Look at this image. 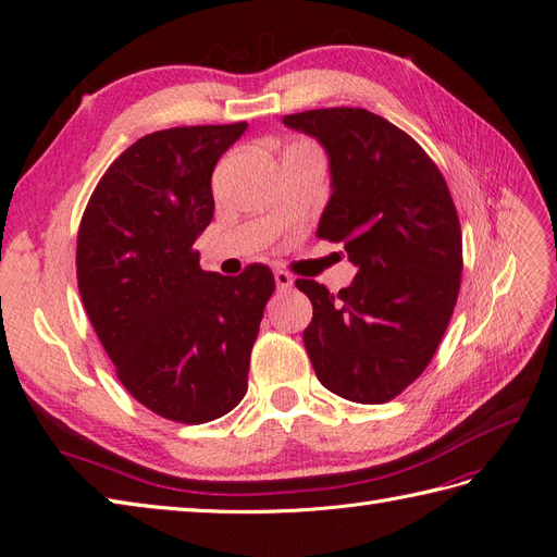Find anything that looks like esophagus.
<instances>
[{"label":"esophagus","mask_w":557,"mask_h":557,"mask_svg":"<svg viewBox=\"0 0 557 557\" xmlns=\"http://www.w3.org/2000/svg\"><path fill=\"white\" fill-rule=\"evenodd\" d=\"M274 278H276V288H278V290H288L290 285L295 283V278H293L288 272H285V269H276Z\"/></svg>","instance_id":"1"}]
</instances>
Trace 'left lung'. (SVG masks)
Wrapping results in <instances>:
<instances>
[{
  "label": "left lung",
  "instance_id": "left-lung-1",
  "mask_svg": "<svg viewBox=\"0 0 557 557\" xmlns=\"http://www.w3.org/2000/svg\"><path fill=\"white\" fill-rule=\"evenodd\" d=\"M283 123L327 150L332 197L315 234L344 242L358 267L339 295L295 281L313 305L305 346L315 376L344 399L391 401L425 372L458 301L462 230L448 185L418 141L367 109Z\"/></svg>",
  "mask_w": 557,
  "mask_h": 557
}]
</instances>
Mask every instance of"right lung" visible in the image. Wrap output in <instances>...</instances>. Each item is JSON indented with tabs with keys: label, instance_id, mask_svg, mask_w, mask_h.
I'll return each mask as SVG.
<instances>
[{
	"label": "right lung",
	"instance_id": "right-lung-1",
	"mask_svg": "<svg viewBox=\"0 0 557 557\" xmlns=\"http://www.w3.org/2000/svg\"><path fill=\"white\" fill-rule=\"evenodd\" d=\"M246 123L146 134L99 178L76 239L83 307L125 391L174 423L232 411L248 387L274 274L199 267L195 239L213 218L211 174Z\"/></svg>",
	"mask_w": 557,
	"mask_h": 557
}]
</instances>
